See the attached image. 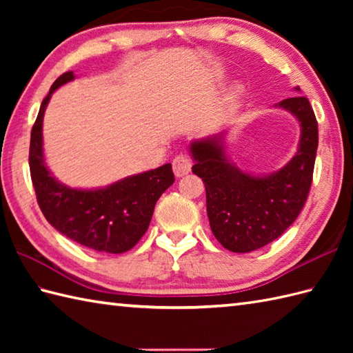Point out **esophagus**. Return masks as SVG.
<instances>
[{
	"instance_id": "1",
	"label": "esophagus",
	"mask_w": 353,
	"mask_h": 353,
	"mask_svg": "<svg viewBox=\"0 0 353 353\" xmlns=\"http://www.w3.org/2000/svg\"><path fill=\"white\" fill-rule=\"evenodd\" d=\"M191 167H192V161L188 156L179 154L174 157V159H172V171H174V174L177 177L188 174V172L191 171Z\"/></svg>"
}]
</instances>
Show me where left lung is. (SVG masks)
Returning a JSON list of instances; mask_svg holds the SVG:
<instances>
[{
  "instance_id": "1",
  "label": "left lung",
  "mask_w": 353,
  "mask_h": 353,
  "mask_svg": "<svg viewBox=\"0 0 353 353\" xmlns=\"http://www.w3.org/2000/svg\"><path fill=\"white\" fill-rule=\"evenodd\" d=\"M276 106L301 123L297 153L279 171L252 176L238 170L224 153L223 134L190 145L196 161L192 172L206 188L211 230L230 252L249 253L274 241L294 223L308 199L319 145L316 115L306 97H292Z\"/></svg>"
}]
</instances>
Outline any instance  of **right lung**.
<instances>
[{
	"mask_svg": "<svg viewBox=\"0 0 353 353\" xmlns=\"http://www.w3.org/2000/svg\"><path fill=\"white\" fill-rule=\"evenodd\" d=\"M74 80L72 71L62 74L45 97L30 138V174L37 205L52 228L72 241L103 253H124L148 229L154 205L174 182L171 163L129 176L99 190H74L48 171L43 159L42 121L51 94Z\"/></svg>",
	"mask_w": 353,
	"mask_h": 353,
	"instance_id": "right-lung-1",
	"label": "right lung"
}]
</instances>
